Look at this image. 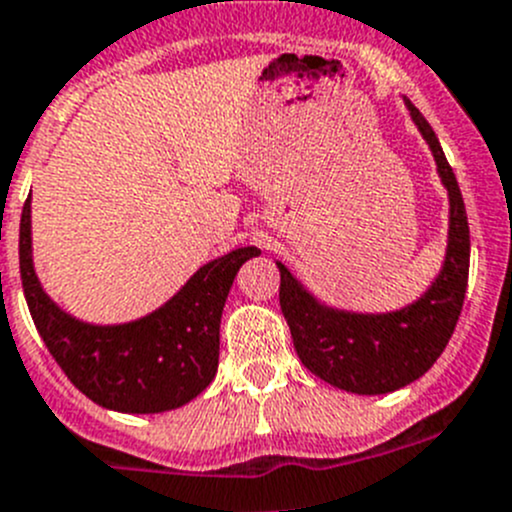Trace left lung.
<instances>
[{
	"label": "left lung",
	"instance_id": "left-lung-1",
	"mask_svg": "<svg viewBox=\"0 0 512 512\" xmlns=\"http://www.w3.org/2000/svg\"><path fill=\"white\" fill-rule=\"evenodd\" d=\"M412 123L435 158L447 191V248L440 274L412 304L382 314H362L324 304L281 261L279 301L301 364L324 382L352 394H387L420 379L437 362L460 319L470 271V228L455 173L435 130L407 97Z\"/></svg>",
	"mask_w": 512,
	"mask_h": 512
}]
</instances>
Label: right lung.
<instances>
[{
    "instance_id": "right-lung-1",
    "label": "right lung",
    "mask_w": 512,
    "mask_h": 512,
    "mask_svg": "<svg viewBox=\"0 0 512 512\" xmlns=\"http://www.w3.org/2000/svg\"><path fill=\"white\" fill-rule=\"evenodd\" d=\"M259 253L256 246H241L208 261L140 319L90 324L67 314L42 289L32 261V196L19 223V274L37 332L85 397L125 415L178 410L213 382L228 291L238 269Z\"/></svg>"
}]
</instances>
